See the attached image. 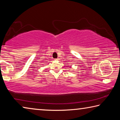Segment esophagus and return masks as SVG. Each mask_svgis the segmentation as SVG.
Wrapping results in <instances>:
<instances>
[{"label":"esophagus","instance_id":"34e87169","mask_svg":"<svg viewBox=\"0 0 120 120\" xmlns=\"http://www.w3.org/2000/svg\"><path fill=\"white\" fill-rule=\"evenodd\" d=\"M55 60H59V59H58V58H57V59H55Z\"/></svg>","mask_w":120,"mask_h":120}]
</instances>
